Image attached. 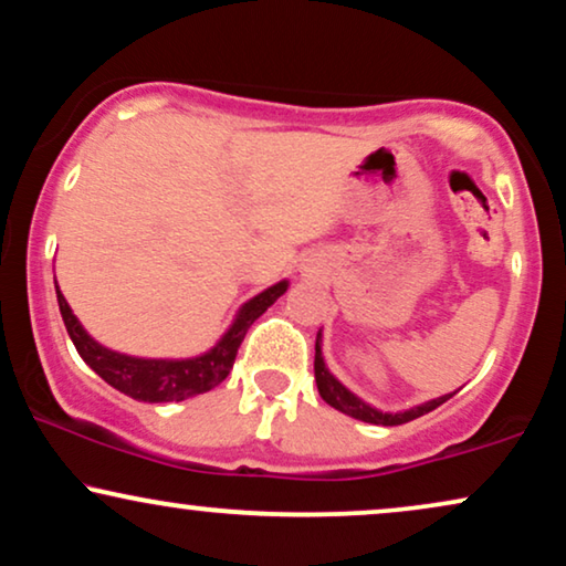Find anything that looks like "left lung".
Segmentation results:
<instances>
[{"label":"left lung","instance_id":"8db88e82","mask_svg":"<svg viewBox=\"0 0 566 566\" xmlns=\"http://www.w3.org/2000/svg\"><path fill=\"white\" fill-rule=\"evenodd\" d=\"M313 370H316V384H318V395L326 405H332L334 410L349 415V418L363 420V423H374V426H402L410 423V420L420 418V415L436 410V407L447 402L452 395H443L439 399H431V402H423L418 407H410L405 412H381L376 407H370L368 402H363L360 397L353 395L345 384H339L336 378L328 374L324 355H321V334L316 336V360H313Z\"/></svg>","mask_w":566,"mask_h":566}]
</instances>
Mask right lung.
Wrapping results in <instances>:
<instances>
[{
    "label": "right lung",
    "mask_w": 566,
    "mask_h": 566,
    "mask_svg": "<svg viewBox=\"0 0 566 566\" xmlns=\"http://www.w3.org/2000/svg\"><path fill=\"white\" fill-rule=\"evenodd\" d=\"M287 282H279L274 287L263 290L261 295L248 300L238 311V318L232 321V326L227 328V334L217 342V347H211L209 353L198 357H188V360H148V357H133L106 349L81 326V321L70 311L60 287H56V303H60L62 321L67 326V334L73 339L77 355L106 384L127 397L138 399V402H182L188 397L211 391L213 386H219L230 376L248 328L287 292Z\"/></svg>",
    "instance_id": "right-lung-1"
}]
</instances>
